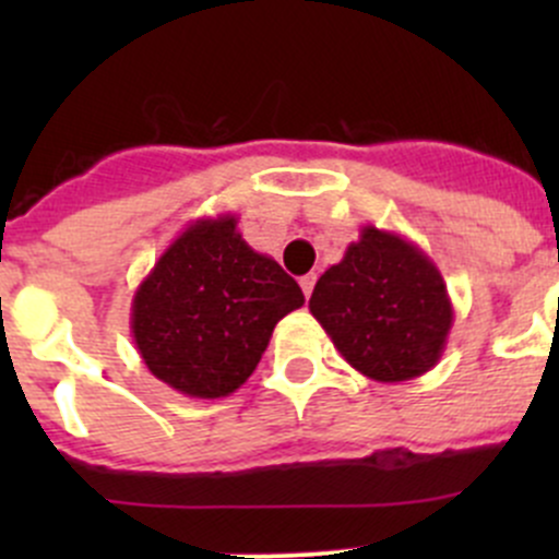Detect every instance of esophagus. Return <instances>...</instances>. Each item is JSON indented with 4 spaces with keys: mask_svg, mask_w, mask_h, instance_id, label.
Here are the masks:
<instances>
[{
    "mask_svg": "<svg viewBox=\"0 0 559 559\" xmlns=\"http://www.w3.org/2000/svg\"><path fill=\"white\" fill-rule=\"evenodd\" d=\"M300 286H302V295L311 297V295H313V286H316V273L302 275V278H300Z\"/></svg>",
    "mask_w": 559,
    "mask_h": 559,
    "instance_id": "esophagus-1",
    "label": "esophagus"
}]
</instances>
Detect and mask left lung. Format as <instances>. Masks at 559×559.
<instances>
[{"instance_id":"obj_1","label":"left lung","mask_w":559,"mask_h":559,"mask_svg":"<svg viewBox=\"0 0 559 559\" xmlns=\"http://www.w3.org/2000/svg\"><path fill=\"white\" fill-rule=\"evenodd\" d=\"M308 308L341 357L381 384L436 368L454 324L436 262L408 238L373 224L316 281Z\"/></svg>"}]
</instances>
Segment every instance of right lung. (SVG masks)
Instances as JSON below:
<instances>
[{
  "label": "right lung",
  "instance_id": "add662e5",
  "mask_svg": "<svg viewBox=\"0 0 559 559\" xmlns=\"http://www.w3.org/2000/svg\"><path fill=\"white\" fill-rule=\"evenodd\" d=\"M297 281L253 251L235 213L197 218L165 248L132 297L145 368L197 400L233 394L257 370L275 324L302 308Z\"/></svg>",
  "mask_w": 559,
  "mask_h": 559
}]
</instances>
